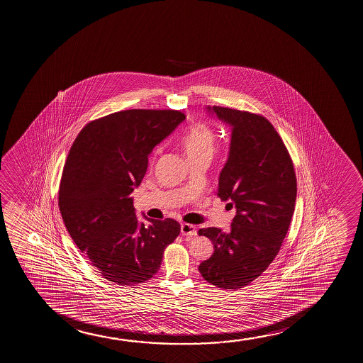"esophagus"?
<instances>
[{
	"instance_id": "esophagus-1",
	"label": "esophagus",
	"mask_w": 363,
	"mask_h": 363,
	"mask_svg": "<svg viewBox=\"0 0 363 363\" xmlns=\"http://www.w3.org/2000/svg\"><path fill=\"white\" fill-rule=\"evenodd\" d=\"M181 233L187 237H194L197 234V229L192 224L182 223L181 224Z\"/></svg>"
}]
</instances>
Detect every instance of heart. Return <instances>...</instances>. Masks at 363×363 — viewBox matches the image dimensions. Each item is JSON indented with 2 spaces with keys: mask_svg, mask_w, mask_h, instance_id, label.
Wrapping results in <instances>:
<instances>
[{
  "mask_svg": "<svg viewBox=\"0 0 363 363\" xmlns=\"http://www.w3.org/2000/svg\"><path fill=\"white\" fill-rule=\"evenodd\" d=\"M216 134L204 124H196L182 138V147L187 159L207 157L211 159L216 149Z\"/></svg>",
  "mask_w": 363,
  "mask_h": 363,
  "instance_id": "obj_1",
  "label": "heart"
}]
</instances>
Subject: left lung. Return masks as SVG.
Listing matches in <instances>:
<instances>
[{
    "instance_id": "obj_1",
    "label": "left lung",
    "mask_w": 363,
    "mask_h": 363,
    "mask_svg": "<svg viewBox=\"0 0 363 363\" xmlns=\"http://www.w3.org/2000/svg\"><path fill=\"white\" fill-rule=\"evenodd\" d=\"M206 111L230 128L217 196L234 206L235 216L229 232L199 229L214 252L199 270L212 285L238 289L260 277L280 250L295 208L296 177L288 150L265 118L222 106Z\"/></svg>"
}]
</instances>
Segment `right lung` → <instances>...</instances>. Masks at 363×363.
<instances>
[{
  "label": "right lung",
  "mask_w": 363,
  "mask_h": 363,
  "mask_svg": "<svg viewBox=\"0 0 363 363\" xmlns=\"http://www.w3.org/2000/svg\"><path fill=\"white\" fill-rule=\"evenodd\" d=\"M176 110L133 109L94 120L77 136L65 161L60 209L82 253L103 278L144 283L157 273L179 222L143 218L130 196L139 187L156 145L184 123Z\"/></svg>",
  "instance_id": "right-lung-1"
}]
</instances>
